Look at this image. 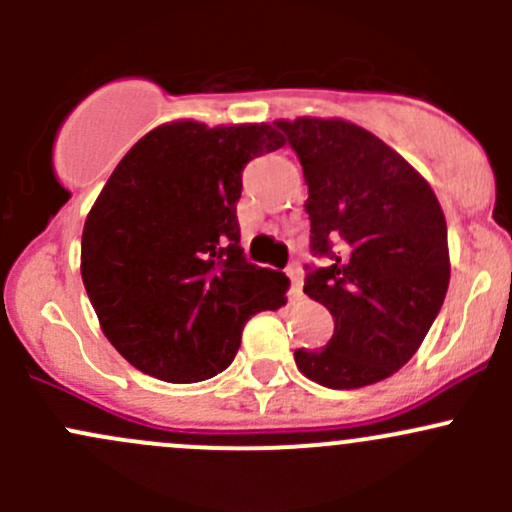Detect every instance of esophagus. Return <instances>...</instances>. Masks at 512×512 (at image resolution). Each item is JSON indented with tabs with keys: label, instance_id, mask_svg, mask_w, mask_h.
I'll return each instance as SVG.
<instances>
[{
	"label": "esophagus",
	"instance_id": "1",
	"mask_svg": "<svg viewBox=\"0 0 512 512\" xmlns=\"http://www.w3.org/2000/svg\"><path fill=\"white\" fill-rule=\"evenodd\" d=\"M287 277H289V299H299L302 297V270L299 267H287Z\"/></svg>",
	"mask_w": 512,
	"mask_h": 512
}]
</instances>
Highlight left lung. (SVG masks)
I'll list each match as a JSON object with an SVG mask.
<instances>
[{
  "label": "left lung",
  "mask_w": 512,
  "mask_h": 512,
  "mask_svg": "<svg viewBox=\"0 0 512 512\" xmlns=\"http://www.w3.org/2000/svg\"><path fill=\"white\" fill-rule=\"evenodd\" d=\"M275 128L297 153L314 267L304 294L334 317L327 347L297 349L307 379L361 389L396 374L431 329L451 280L448 230L431 185L394 148L344 118Z\"/></svg>",
  "instance_id": "left-lung-1"
}]
</instances>
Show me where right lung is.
<instances>
[{
  "label": "right lung",
  "instance_id": "1",
  "mask_svg": "<svg viewBox=\"0 0 512 512\" xmlns=\"http://www.w3.org/2000/svg\"><path fill=\"white\" fill-rule=\"evenodd\" d=\"M285 146L270 123L173 121L103 185L81 235V280L103 334L148 376L195 384L235 359L242 327L287 302L282 272L245 260L242 168Z\"/></svg>",
  "mask_w": 512,
  "mask_h": 512
}]
</instances>
